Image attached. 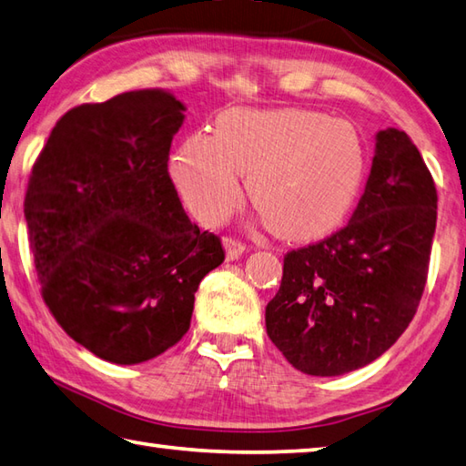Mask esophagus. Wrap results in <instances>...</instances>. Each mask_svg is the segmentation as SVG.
Masks as SVG:
<instances>
[{
    "label": "esophagus",
    "mask_w": 466,
    "mask_h": 466,
    "mask_svg": "<svg viewBox=\"0 0 466 466\" xmlns=\"http://www.w3.org/2000/svg\"><path fill=\"white\" fill-rule=\"evenodd\" d=\"M223 243H225V249H227V259H231V262H233V259L241 258L248 251L246 243H241V241L233 239V238H225Z\"/></svg>",
    "instance_id": "1"
}]
</instances>
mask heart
Instances as JSON below:
<instances>
[{
	"label": "heart",
	"mask_w": 466,
	"mask_h": 466,
	"mask_svg": "<svg viewBox=\"0 0 466 466\" xmlns=\"http://www.w3.org/2000/svg\"><path fill=\"white\" fill-rule=\"evenodd\" d=\"M187 208L215 223L239 202V179L264 225L303 241L338 227L366 176L364 138L352 122L300 108H233L210 135L194 133L171 163Z\"/></svg>",
	"instance_id": "obj_1"
}]
</instances>
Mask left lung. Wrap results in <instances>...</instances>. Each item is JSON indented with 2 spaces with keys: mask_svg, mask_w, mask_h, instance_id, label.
<instances>
[{
  "mask_svg": "<svg viewBox=\"0 0 466 466\" xmlns=\"http://www.w3.org/2000/svg\"><path fill=\"white\" fill-rule=\"evenodd\" d=\"M438 196L403 130L377 133L350 223L284 258L266 331L297 370L339 377L370 364L411 323L428 279Z\"/></svg>",
  "mask_w": 466,
  "mask_h": 466,
  "instance_id": "1",
  "label": "left lung"
}]
</instances>
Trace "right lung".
<instances>
[{
	"label": "right lung",
	"instance_id": "1",
	"mask_svg": "<svg viewBox=\"0 0 466 466\" xmlns=\"http://www.w3.org/2000/svg\"><path fill=\"white\" fill-rule=\"evenodd\" d=\"M184 110L163 89L77 106L32 167L24 217L45 303L77 344L114 364L177 344L200 280L225 259L167 174Z\"/></svg>",
	"mask_w": 466,
	"mask_h": 466
}]
</instances>
